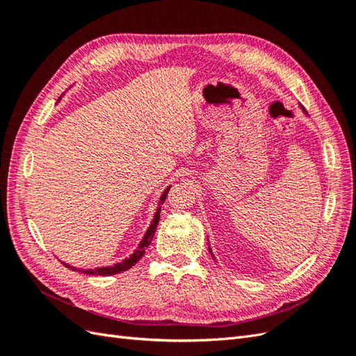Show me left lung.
I'll return each mask as SVG.
<instances>
[{
    "label": "left lung",
    "mask_w": 356,
    "mask_h": 356,
    "mask_svg": "<svg viewBox=\"0 0 356 356\" xmlns=\"http://www.w3.org/2000/svg\"><path fill=\"white\" fill-rule=\"evenodd\" d=\"M301 108H303V106H301ZM209 252H211V255H212V251H211V250H209Z\"/></svg>",
    "instance_id": "1"
}]
</instances>
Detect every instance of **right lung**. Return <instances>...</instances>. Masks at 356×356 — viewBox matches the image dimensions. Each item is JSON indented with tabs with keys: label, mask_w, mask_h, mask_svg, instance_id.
Masks as SVG:
<instances>
[{
	"label": "right lung",
	"mask_w": 356,
	"mask_h": 356,
	"mask_svg": "<svg viewBox=\"0 0 356 356\" xmlns=\"http://www.w3.org/2000/svg\"><path fill=\"white\" fill-rule=\"evenodd\" d=\"M169 188H170V187H168V188L163 191V195H161L160 202H159V209H157V212H156V215H154V218H153V221H152V225H149L148 230H147V232H145V234H144V238H143L141 243L138 245L136 251H135L131 257L126 258V260H123L122 263H115V264L108 266V267L88 268V270H83V268L72 267V266H70V264H67V263H63V266L68 267V268H71V270H75V272L79 270V272L86 273V275H99V276H111V275H117V273L124 272V270H127V268H131L132 266H135L139 260H141L143 255L145 254V248H147L149 243H152V241H153V236H154V233H156L157 224H159V220H160V207H161V204H163V202H165V199H166V196H168V191H169Z\"/></svg>",
	"instance_id": "obj_1"
}]
</instances>
